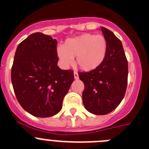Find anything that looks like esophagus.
I'll return each mask as SVG.
<instances>
[{
  "label": "esophagus",
  "mask_w": 149,
  "mask_h": 149,
  "mask_svg": "<svg viewBox=\"0 0 149 149\" xmlns=\"http://www.w3.org/2000/svg\"><path fill=\"white\" fill-rule=\"evenodd\" d=\"M74 79H78V74H77V72H74Z\"/></svg>",
  "instance_id": "esophagus-1"
}]
</instances>
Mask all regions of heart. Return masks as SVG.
Segmentation results:
<instances>
[{
	"label": "heart",
	"mask_w": 149,
	"mask_h": 149,
	"mask_svg": "<svg viewBox=\"0 0 149 149\" xmlns=\"http://www.w3.org/2000/svg\"><path fill=\"white\" fill-rule=\"evenodd\" d=\"M107 51V39L102 35L82 34L67 39L58 46L56 55L63 68H68L76 57V65L81 69L91 72L97 68L104 61Z\"/></svg>",
	"instance_id": "1"
}]
</instances>
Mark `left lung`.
I'll return each instance as SVG.
<instances>
[{
	"instance_id": "left-lung-1",
	"label": "left lung",
	"mask_w": 149,
	"mask_h": 149,
	"mask_svg": "<svg viewBox=\"0 0 149 149\" xmlns=\"http://www.w3.org/2000/svg\"><path fill=\"white\" fill-rule=\"evenodd\" d=\"M100 29L107 42L105 59L97 68L78 73L84 84V106L95 115H105L117 107L126 93L128 79V61L121 41L107 28Z\"/></svg>"
}]
</instances>
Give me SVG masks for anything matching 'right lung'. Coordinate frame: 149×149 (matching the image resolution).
Here are the masks:
<instances>
[{
	"instance_id": "obj_1",
	"label": "right lung",
	"mask_w": 149,
	"mask_h": 149,
	"mask_svg": "<svg viewBox=\"0 0 149 149\" xmlns=\"http://www.w3.org/2000/svg\"><path fill=\"white\" fill-rule=\"evenodd\" d=\"M56 46V39L35 33L16 50L11 69L13 91L22 107L36 117L57 114L74 81L73 71L57 65Z\"/></svg>"
}]
</instances>
